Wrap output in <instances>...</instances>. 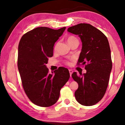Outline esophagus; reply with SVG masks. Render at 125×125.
<instances>
[{
	"label": "esophagus",
	"instance_id": "1",
	"mask_svg": "<svg viewBox=\"0 0 125 125\" xmlns=\"http://www.w3.org/2000/svg\"><path fill=\"white\" fill-rule=\"evenodd\" d=\"M69 74H70V75L71 77L72 74V73H73V71L71 70V69H69Z\"/></svg>",
	"mask_w": 125,
	"mask_h": 125
}]
</instances>
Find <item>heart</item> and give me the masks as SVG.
<instances>
[{
	"instance_id": "b5f03b06",
	"label": "heart",
	"mask_w": 125,
	"mask_h": 125,
	"mask_svg": "<svg viewBox=\"0 0 125 125\" xmlns=\"http://www.w3.org/2000/svg\"><path fill=\"white\" fill-rule=\"evenodd\" d=\"M74 41H78V39L75 37L73 36H71L68 37L67 42H68V43L69 45V44H71V43H72V42H74ZM56 46H57V45L56 46ZM66 63L67 64H70V63H69V62H67Z\"/></svg>"
}]
</instances>
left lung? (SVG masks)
Wrapping results in <instances>:
<instances>
[{
  "label": "left lung",
  "instance_id": "obj_1",
  "mask_svg": "<svg viewBox=\"0 0 125 125\" xmlns=\"http://www.w3.org/2000/svg\"><path fill=\"white\" fill-rule=\"evenodd\" d=\"M69 32L78 35L82 48L78 64L85 65L86 73L72 77L78 84L74 95L81 105L92 106L101 100L108 85L112 69L111 51L107 37L96 27L79 24L69 27Z\"/></svg>",
  "mask_w": 125,
  "mask_h": 125
}]
</instances>
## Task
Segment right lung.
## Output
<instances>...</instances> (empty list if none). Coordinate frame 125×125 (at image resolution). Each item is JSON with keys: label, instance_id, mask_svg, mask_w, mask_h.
I'll return each instance as SVG.
<instances>
[{"label": "right lung", "instance_id": "1", "mask_svg": "<svg viewBox=\"0 0 125 125\" xmlns=\"http://www.w3.org/2000/svg\"><path fill=\"white\" fill-rule=\"evenodd\" d=\"M65 28L36 27L23 35L19 44L18 67L23 88L31 102L39 106L54 105L70 77L64 67L49 73L46 67L48 58L53 56L55 42Z\"/></svg>", "mask_w": 125, "mask_h": 125}]
</instances>
